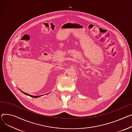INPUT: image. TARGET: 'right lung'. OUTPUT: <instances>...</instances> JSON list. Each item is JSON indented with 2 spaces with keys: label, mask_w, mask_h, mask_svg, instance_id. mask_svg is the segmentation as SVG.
<instances>
[{
  "label": "right lung",
  "mask_w": 132,
  "mask_h": 132,
  "mask_svg": "<svg viewBox=\"0 0 132 132\" xmlns=\"http://www.w3.org/2000/svg\"><path fill=\"white\" fill-rule=\"evenodd\" d=\"M22 93H23L24 94H25V95H28V96H31V97H32V98H38V97H39V96H42L43 95H39V96H34V95H30V94H28V93H25V92H23V91H22V90H21L20 89H19Z\"/></svg>",
  "instance_id": "obj_1"
}]
</instances>
